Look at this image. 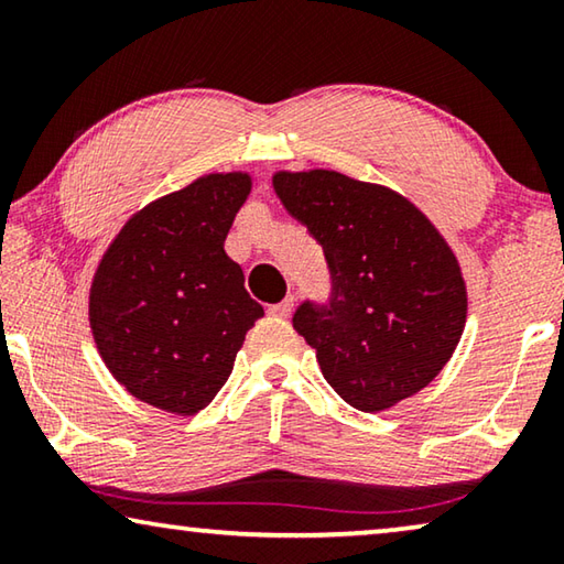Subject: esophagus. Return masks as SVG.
Returning a JSON list of instances; mask_svg holds the SVG:
<instances>
[{"label":"esophagus","mask_w":564,"mask_h":564,"mask_svg":"<svg viewBox=\"0 0 564 564\" xmlns=\"http://www.w3.org/2000/svg\"><path fill=\"white\" fill-rule=\"evenodd\" d=\"M293 305H295V299H293V295H289V299H283L281 303L271 305L269 313H271V316H279V318H289L293 313Z\"/></svg>","instance_id":"1"}]
</instances>
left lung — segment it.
<instances>
[{"label":"left lung","instance_id":"obj_1","mask_svg":"<svg viewBox=\"0 0 564 564\" xmlns=\"http://www.w3.org/2000/svg\"><path fill=\"white\" fill-rule=\"evenodd\" d=\"M273 188L328 261V303L303 301L293 313L323 378L362 413L415 395L465 328L467 289L453 248L386 186L311 169L279 171Z\"/></svg>","mask_w":564,"mask_h":564}]
</instances>
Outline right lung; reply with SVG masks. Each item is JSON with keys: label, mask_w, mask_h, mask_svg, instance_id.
Masks as SVG:
<instances>
[{"label": "right lung", "mask_w": 564, "mask_h": 564, "mask_svg": "<svg viewBox=\"0 0 564 564\" xmlns=\"http://www.w3.org/2000/svg\"><path fill=\"white\" fill-rule=\"evenodd\" d=\"M251 194L243 171L206 174L133 214L104 253L89 291L101 360L133 398L196 415L231 376L263 316L224 251Z\"/></svg>", "instance_id": "1"}]
</instances>
